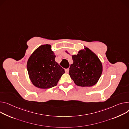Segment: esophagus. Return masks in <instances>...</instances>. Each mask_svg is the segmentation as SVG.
<instances>
[{
    "instance_id": "34e87169",
    "label": "esophagus",
    "mask_w": 129,
    "mask_h": 129,
    "mask_svg": "<svg viewBox=\"0 0 129 129\" xmlns=\"http://www.w3.org/2000/svg\"><path fill=\"white\" fill-rule=\"evenodd\" d=\"M69 68L66 69H65V72H66V73H68L69 72Z\"/></svg>"
}]
</instances>
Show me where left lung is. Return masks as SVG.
<instances>
[{"label": "left lung", "instance_id": "left-lung-1", "mask_svg": "<svg viewBox=\"0 0 129 129\" xmlns=\"http://www.w3.org/2000/svg\"><path fill=\"white\" fill-rule=\"evenodd\" d=\"M73 55L74 63L69 68V75L76 85L90 87L99 81L103 71L102 64L98 56L87 47ZM67 54H69L66 50Z\"/></svg>", "mask_w": 129, "mask_h": 129}]
</instances>
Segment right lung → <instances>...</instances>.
I'll return each instance as SVG.
<instances>
[{
    "instance_id": "right-lung-1",
    "label": "right lung",
    "mask_w": 129,
    "mask_h": 129,
    "mask_svg": "<svg viewBox=\"0 0 129 129\" xmlns=\"http://www.w3.org/2000/svg\"><path fill=\"white\" fill-rule=\"evenodd\" d=\"M55 55L49 44L42 45L30 56L27 63L29 77L36 87L47 89L56 86L65 73L55 61Z\"/></svg>"
}]
</instances>
